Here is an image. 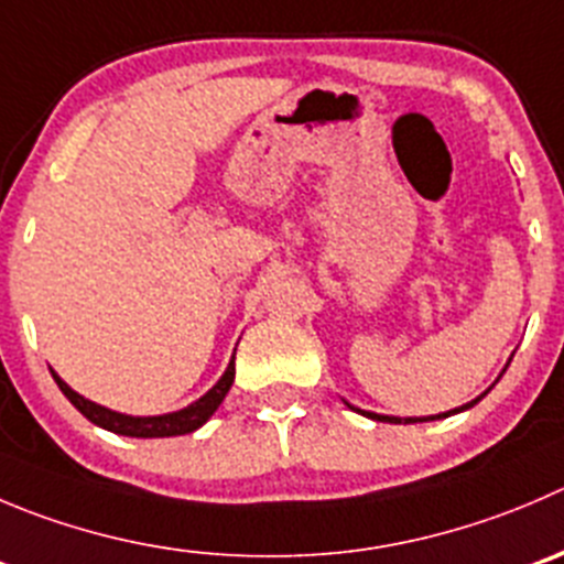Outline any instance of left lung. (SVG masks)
I'll use <instances>...</instances> for the list:
<instances>
[{
  "mask_svg": "<svg viewBox=\"0 0 564 564\" xmlns=\"http://www.w3.org/2000/svg\"><path fill=\"white\" fill-rule=\"evenodd\" d=\"M479 399H481V395H479ZM479 399H476V401H479ZM476 401H470V404L459 406V410L443 412V415H432V417H390V415H377V412H362V410H357V412H362V415L373 417V421H384V423H423V421H434V417H446V415H454V412H463V410H468V406H474ZM351 410H354V406H351Z\"/></svg>",
  "mask_w": 564,
  "mask_h": 564,
  "instance_id": "1",
  "label": "left lung"
}]
</instances>
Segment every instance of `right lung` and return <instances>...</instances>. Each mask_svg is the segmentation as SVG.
<instances>
[{
  "label": "right lung",
  "instance_id": "1",
  "mask_svg": "<svg viewBox=\"0 0 564 564\" xmlns=\"http://www.w3.org/2000/svg\"><path fill=\"white\" fill-rule=\"evenodd\" d=\"M52 377H55L57 388L63 390V395H66V399L72 401V404L77 406L90 423L107 429V432L127 434V437H174V434H187L193 432V429H198L207 417L213 415V412L218 410V404H221L224 395L229 393V388H232L235 382V357L232 362H229L227 373L218 379V384L210 390V393H205L198 401H193V404L185 406V410L169 412V415H154V417H132V415H121V412L105 410V406L94 404V401L74 393V390L68 388L57 373H52Z\"/></svg>",
  "mask_w": 564,
  "mask_h": 564
}]
</instances>
